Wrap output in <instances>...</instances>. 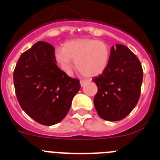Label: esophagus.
I'll return each mask as SVG.
<instances>
[{
    "instance_id": "1",
    "label": "esophagus",
    "mask_w": 160,
    "mask_h": 160,
    "mask_svg": "<svg viewBox=\"0 0 160 160\" xmlns=\"http://www.w3.org/2000/svg\"><path fill=\"white\" fill-rule=\"evenodd\" d=\"M86 83H87V81H84V80H81V81H80V84H81L82 87H83Z\"/></svg>"
}]
</instances>
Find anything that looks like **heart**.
<instances>
[{
    "label": "heart",
    "mask_w": 160,
    "mask_h": 160,
    "mask_svg": "<svg viewBox=\"0 0 160 160\" xmlns=\"http://www.w3.org/2000/svg\"><path fill=\"white\" fill-rule=\"evenodd\" d=\"M58 62L66 73H70L73 62L86 77L99 75L109 64L111 50L105 42L91 38H79L66 42L55 53Z\"/></svg>",
    "instance_id": "b5f03b06"
}]
</instances>
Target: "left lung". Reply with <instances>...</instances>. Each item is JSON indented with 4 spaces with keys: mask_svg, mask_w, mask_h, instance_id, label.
I'll use <instances>...</instances> for the list:
<instances>
[{
    "mask_svg": "<svg viewBox=\"0 0 160 160\" xmlns=\"http://www.w3.org/2000/svg\"><path fill=\"white\" fill-rule=\"evenodd\" d=\"M142 75L140 62L129 48L112 46L107 69L93 78L98 87L94 104L100 118L114 122L128 116L140 97Z\"/></svg>",
    "mask_w": 160,
    "mask_h": 160,
    "instance_id": "left-lung-1",
    "label": "left lung"
}]
</instances>
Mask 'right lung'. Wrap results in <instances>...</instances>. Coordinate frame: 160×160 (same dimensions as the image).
Here are the masks:
<instances>
[{
  "label": "right lung",
  "mask_w": 160,
  "mask_h": 160,
  "mask_svg": "<svg viewBox=\"0 0 160 160\" xmlns=\"http://www.w3.org/2000/svg\"><path fill=\"white\" fill-rule=\"evenodd\" d=\"M13 83L22 110L45 126L58 123L66 117L81 87L79 80L60 70L54 48L45 42H37L21 55Z\"/></svg>",
  "instance_id": "1"
}]
</instances>
